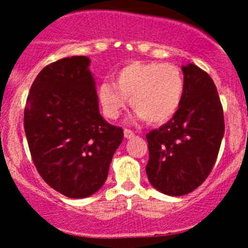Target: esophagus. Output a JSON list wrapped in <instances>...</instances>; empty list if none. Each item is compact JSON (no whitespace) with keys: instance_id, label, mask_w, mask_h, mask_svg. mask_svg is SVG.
Here are the masks:
<instances>
[{"instance_id":"34e87169","label":"esophagus","mask_w":248,"mask_h":248,"mask_svg":"<svg viewBox=\"0 0 248 248\" xmlns=\"http://www.w3.org/2000/svg\"><path fill=\"white\" fill-rule=\"evenodd\" d=\"M124 138H127V139H132L134 136H136L133 131H131V129H127V128L124 131Z\"/></svg>"}]
</instances>
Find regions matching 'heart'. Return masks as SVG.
<instances>
[{"instance_id": "b5f03b06", "label": "heart", "mask_w": 248, "mask_h": 248, "mask_svg": "<svg viewBox=\"0 0 248 248\" xmlns=\"http://www.w3.org/2000/svg\"><path fill=\"white\" fill-rule=\"evenodd\" d=\"M185 79L181 69L170 63L131 62L115 76V82L103 81L98 98L109 119H117L131 99L136 119L161 124L169 121L181 107Z\"/></svg>"}]
</instances>
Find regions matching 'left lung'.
Here are the masks:
<instances>
[{"label":"left lung","mask_w":248,"mask_h":248,"mask_svg":"<svg viewBox=\"0 0 248 248\" xmlns=\"http://www.w3.org/2000/svg\"><path fill=\"white\" fill-rule=\"evenodd\" d=\"M185 96L170 121L146 134V174L157 191L191 193L214 168L224 134L223 108L211 77L193 63L182 66Z\"/></svg>","instance_id":"1"}]
</instances>
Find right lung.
Instances as JSON below:
<instances>
[{"instance_id": "1", "label": "right lung", "mask_w": 248, "mask_h": 248, "mask_svg": "<svg viewBox=\"0 0 248 248\" xmlns=\"http://www.w3.org/2000/svg\"><path fill=\"white\" fill-rule=\"evenodd\" d=\"M86 56L44 67L27 97L24 127L32 159L44 181L68 198L96 193L108 177L121 127L99 114L96 81Z\"/></svg>"}]
</instances>
